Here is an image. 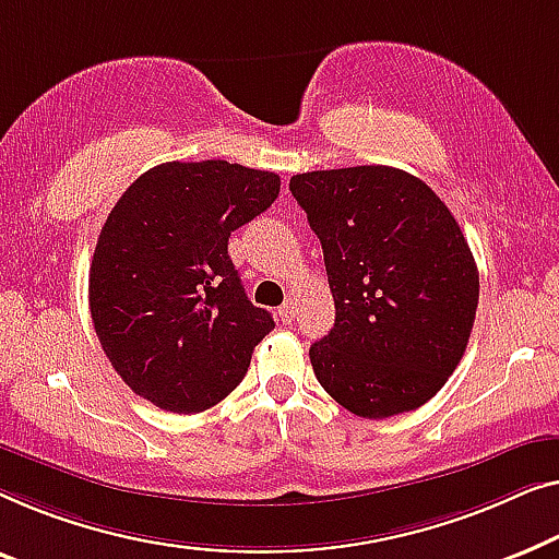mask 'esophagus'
Returning a JSON list of instances; mask_svg holds the SVG:
<instances>
[{
	"mask_svg": "<svg viewBox=\"0 0 559 559\" xmlns=\"http://www.w3.org/2000/svg\"><path fill=\"white\" fill-rule=\"evenodd\" d=\"M278 317H281L283 324H290V321L296 319V301H294V298H288V301L281 306V309H278Z\"/></svg>",
	"mask_w": 559,
	"mask_h": 559,
	"instance_id": "34e87169",
	"label": "esophagus"
}]
</instances>
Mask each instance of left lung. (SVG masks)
I'll return each instance as SVG.
<instances>
[{"mask_svg": "<svg viewBox=\"0 0 559 559\" xmlns=\"http://www.w3.org/2000/svg\"><path fill=\"white\" fill-rule=\"evenodd\" d=\"M288 190L321 240L336 309L309 349L321 388L369 420L426 405L459 367L478 306L451 210L382 164L294 175Z\"/></svg>", "mask_w": 559, "mask_h": 559, "instance_id": "1", "label": "left lung"}]
</instances>
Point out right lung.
<instances>
[{"instance_id": "add662e5", "label": "right lung", "mask_w": 559, "mask_h": 559, "mask_svg": "<svg viewBox=\"0 0 559 559\" xmlns=\"http://www.w3.org/2000/svg\"><path fill=\"white\" fill-rule=\"evenodd\" d=\"M278 192L276 171L167 162L108 212L91 263V319L139 397L169 413H202L246 377L276 321L248 301L227 240Z\"/></svg>"}]
</instances>
